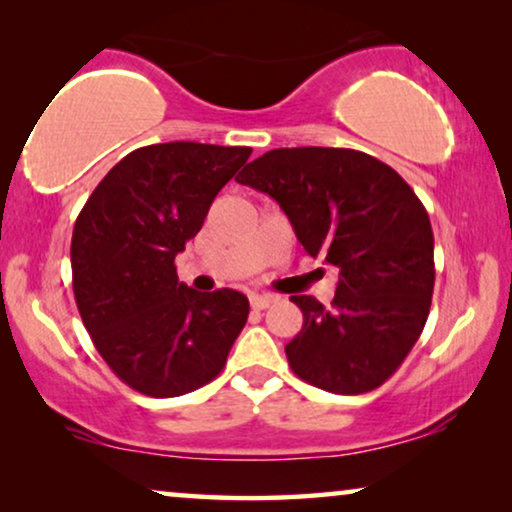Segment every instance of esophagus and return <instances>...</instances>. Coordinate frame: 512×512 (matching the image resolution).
<instances>
[{"instance_id":"34e87169","label":"esophagus","mask_w":512,"mask_h":512,"mask_svg":"<svg viewBox=\"0 0 512 512\" xmlns=\"http://www.w3.org/2000/svg\"><path fill=\"white\" fill-rule=\"evenodd\" d=\"M275 296H268V293H251L249 296V303H251V307H254V310H265V307H270L272 303H275Z\"/></svg>"}]
</instances>
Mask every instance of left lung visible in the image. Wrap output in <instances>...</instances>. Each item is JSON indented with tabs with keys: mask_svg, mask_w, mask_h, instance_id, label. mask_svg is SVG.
I'll list each match as a JSON object with an SVG mask.
<instances>
[{
	"mask_svg": "<svg viewBox=\"0 0 512 512\" xmlns=\"http://www.w3.org/2000/svg\"><path fill=\"white\" fill-rule=\"evenodd\" d=\"M235 181L277 200L307 254L338 268L331 307L291 298L303 312L286 345L293 373L345 396L387 382L431 310L433 230L422 200L382 160L326 146L272 149Z\"/></svg>",
	"mask_w": 512,
	"mask_h": 512,
	"instance_id": "obj_1",
	"label": "left lung"
}]
</instances>
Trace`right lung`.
I'll list each match as a JSON object with an SVG mask.
<instances>
[{"label":"right lung","instance_id":"1","mask_svg":"<svg viewBox=\"0 0 512 512\" xmlns=\"http://www.w3.org/2000/svg\"><path fill=\"white\" fill-rule=\"evenodd\" d=\"M249 146H142L109 170L72 235V286L107 366L139 394L172 398L212 382L247 324L244 293H198L174 256L198 235Z\"/></svg>","mask_w":512,"mask_h":512}]
</instances>
